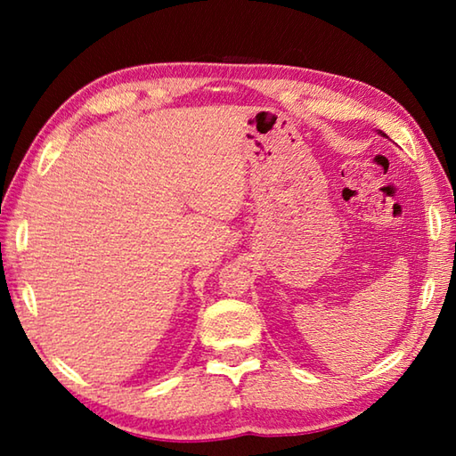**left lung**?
<instances>
[{
  "instance_id": "8db88e82",
  "label": "left lung",
  "mask_w": 456,
  "mask_h": 456,
  "mask_svg": "<svg viewBox=\"0 0 456 456\" xmlns=\"http://www.w3.org/2000/svg\"><path fill=\"white\" fill-rule=\"evenodd\" d=\"M380 134H382V133H380Z\"/></svg>"
}]
</instances>
